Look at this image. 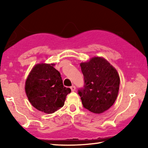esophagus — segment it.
Instances as JSON below:
<instances>
[{
  "mask_svg": "<svg viewBox=\"0 0 148 148\" xmlns=\"http://www.w3.org/2000/svg\"><path fill=\"white\" fill-rule=\"evenodd\" d=\"M71 91H75V90H76V87H75L74 86H72L71 87Z\"/></svg>",
  "mask_w": 148,
  "mask_h": 148,
  "instance_id": "obj_1",
  "label": "esophagus"
}]
</instances>
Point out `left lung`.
Here are the masks:
<instances>
[{
    "mask_svg": "<svg viewBox=\"0 0 148 148\" xmlns=\"http://www.w3.org/2000/svg\"><path fill=\"white\" fill-rule=\"evenodd\" d=\"M84 86L78 89L83 106L95 114L108 110L118 95L120 79L116 69L102 57L80 64Z\"/></svg>",
    "mask_w": 148,
    "mask_h": 148,
    "instance_id": "left-lung-1",
    "label": "left lung"
}]
</instances>
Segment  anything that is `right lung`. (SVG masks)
Returning a JSON list of instances; mask_svg holds the SVG:
<instances>
[{
  "instance_id": "obj_1",
  "label": "right lung",
  "mask_w": 148,
  "mask_h": 148,
  "mask_svg": "<svg viewBox=\"0 0 148 148\" xmlns=\"http://www.w3.org/2000/svg\"><path fill=\"white\" fill-rule=\"evenodd\" d=\"M53 64H36L27 77L25 92L31 104L46 114H52L63 106L71 92L64 87L59 72Z\"/></svg>"
}]
</instances>
